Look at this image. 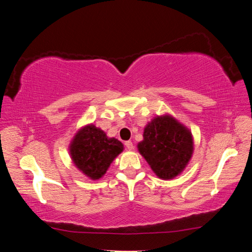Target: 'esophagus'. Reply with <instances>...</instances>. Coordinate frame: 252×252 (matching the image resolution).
<instances>
[{"mask_svg":"<svg viewBox=\"0 0 252 252\" xmlns=\"http://www.w3.org/2000/svg\"><path fill=\"white\" fill-rule=\"evenodd\" d=\"M125 146H126V148L127 149V150H133V143H132L131 141H126L125 142Z\"/></svg>","mask_w":252,"mask_h":252,"instance_id":"esophagus-1","label":"esophagus"}]
</instances>
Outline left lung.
Segmentation results:
<instances>
[{"label":"left lung","mask_w":252,"mask_h":252,"mask_svg":"<svg viewBox=\"0 0 252 252\" xmlns=\"http://www.w3.org/2000/svg\"><path fill=\"white\" fill-rule=\"evenodd\" d=\"M138 149L157 176L168 180L180 174L191 159L192 135L172 117H157L144 127Z\"/></svg>","instance_id":"left-lung-1"}]
</instances>
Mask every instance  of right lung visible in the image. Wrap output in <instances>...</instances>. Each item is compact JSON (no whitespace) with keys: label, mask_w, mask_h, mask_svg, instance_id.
Instances as JSON below:
<instances>
[{"label":"right lung","mask_w":252,"mask_h":252,"mask_svg":"<svg viewBox=\"0 0 252 252\" xmlns=\"http://www.w3.org/2000/svg\"><path fill=\"white\" fill-rule=\"evenodd\" d=\"M122 151L123 144L119 140L109 139L103 131L93 125L82 127L70 146L76 168L92 180L103 176L111 162Z\"/></svg>","instance_id":"1"}]
</instances>
